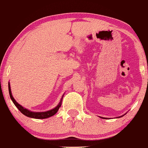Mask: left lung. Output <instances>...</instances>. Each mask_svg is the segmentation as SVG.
Segmentation results:
<instances>
[{
	"instance_id": "1",
	"label": "left lung",
	"mask_w": 148,
	"mask_h": 148,
	"mask_svg": "<svg viewBox=\"0 0 148 148\" xmlns=\"http://www.w3.org/2000/svg\"><path fill=\"white\" fill-rule=\"evenodd\" d=\"M102 118V117H101ZM102 119H105V118H102Z\"/></svg>"
}]
</instances>
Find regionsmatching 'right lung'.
Masks as SVG:
<instances>
[{
  "label": "right lung",
  "instance_id": "add662e5",
  "mask_svg": "<svg viewBox=\"0 0 148 148\" xmlns=\"http://www.w3.org/2000/svg\"><path fill=\"white\" fill-rule=\"evenodd\" d=\"M8 90H9V94H10V99H11V100L12 101V102H13V103L15 104V106L18 108V109L23 114H24L25 116H27V117H29V118H32V119H47V118L51 117V116H54V115L58 111L59 108H60V106H61L62 105V98H63V96L62 97V99L61 101H60V103H59L55 108H54L53 109L49 110V111H45V112H32V111H29L28 109H26V108H25L24 107L22 106L21 105H20V104L15 100V99L12 97L11 89H10V83L8 84Z\"/></svg>",
  "mask_w": 148,
  "mask_h": 148
}]
</instances>
